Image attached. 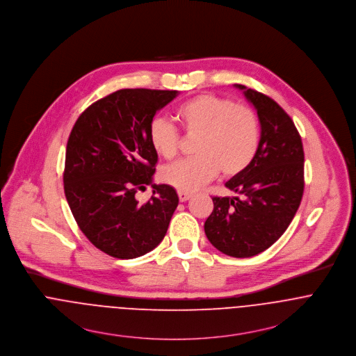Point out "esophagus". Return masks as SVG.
<instances>
[{
    "instance_id": "esophagus-1",
    "label": "esophagus",
    "mask_w": 356,
    "mask_h": 356,
    "mask_svg": "<svg viewBox=\"0 0 356 356\" xmlns=\"http://www.w3.org/2000/svg\"><path fill=\"white\" fill-rule=\"evenodd\" d=\"M177 195H179L180 202H186V200H188L190 197H193V194H191V193H186V191H179V193H177Z\"/></svg>"
}]
</instances>
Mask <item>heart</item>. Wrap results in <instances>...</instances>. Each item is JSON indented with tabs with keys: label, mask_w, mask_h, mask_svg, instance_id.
<instances>
[{
	"label": "heart",
	"mask_w": 356,
	"mask_h": 356,
	"mask_svg": "<svg viewBox=\"0 0 356 356\" xmlns=\"http://www.w3.org/2000/svg\"><path fill=\"white\" fill-rule=\"evenodd\" d=\"M175 118L187 135H197V157L175 163L162 172V180L179 191L191 193L222 176L243 173L255 159L261 143V122L257 112L235 101L199 94L181 102ZM153 149L165 159L179 154L180 134L165 119L153 120L149 127Z\"/></svg>",
	"instance_id": "obj_1"
}]
</instances>
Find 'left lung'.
I'll return each instance as SVG.
<instances>
[{"instance_id": "left-lung-1", "label": "left lung", "mask_w": 356, "mask_h": 356, "mask_svg": "<svg viewBox=\"0 0 356 356\" xmlns=\"http://www.w3.org/2000/svg\"><path fill=\"white\" fill-rule=\"evenodd\" d=\"M235 87L257 111L261 143L252 163L225 184L238 197H213L204 234L218 251L248 258L276 243L295 217L305 190V153L293 121L276 101Z\"/></svg>"}]
</instances>
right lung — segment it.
Wrapping results in <instances>:
<instances>
[{"label":"right lung","instance_id":"1","mask_svg":"<svg viewBox=\"0 0 356 356\" xmlns=\"http://www.w3.org/2000/svg\"><path fill=\"white\" fill-rule=\"evenodd\" d=\"M176 90L124 88L90 105L67 143L64 191L84 234L105 254L132 259L154 250L179 204L176 190L153 184L159 161L149 127ZM152 184L154 197H134Z\"/></svg>","mask_w":356,"mask_h":356}]
</instances>
